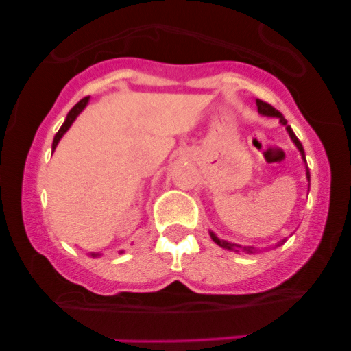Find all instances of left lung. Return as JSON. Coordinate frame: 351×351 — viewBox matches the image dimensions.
<instances>
[{"mask_svg":"<svg viewBox=\"0 0 351 351\" xmlns=\"http://www.w3.org/2000/svg\"><path fill=\"white\" fill-rule=\"evenodd\" d=\"M256 105H258V112L261 113V115H268V117H277L278 120H280L282 123H284V125L287 127V132H289V136L292 137V141H293V144H295L297 147H299V151H300V154H302V158H304V161H306V154H304V147H302V144H300V141L297 139L295 137V134H293V130L290 129V125H287V120H285V117L282 115L280 112H278L277 108H274L271 107L270 104H267V101H263V100H256ZM307 180H309V169H307ZM210 238H212V241H214L215 244H219V246L221 247H226V250H231V251H236V253H238V251H246V253H256V247H253V246H239V244H234V243H226V241H222V239H219L217 236L214 234V232H210Z\"/></svg>","mask_w":351,"mask_h":351,"instance_id":"1","label":"left lung"}]
</instances>
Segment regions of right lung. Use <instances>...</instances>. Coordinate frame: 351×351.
I'll return each instance as SVG.
<instances>
[{
	"instance_id": "add662e5",
	"label": "right lung",
	"mask_w": 351,
	"mask_h": 351,
	"mask_svg": "<svg viewBox=\"0 0 351 351\" xmlns=\"http://www.w3.org/2000/svg\"><path fill=\"white\" fill-rule=\"evenodd\" d=\"M86 104H88V97H84V98H81V100L77 101V104L74 105V107L69 110V113H67V117H66L64 123H62V125H61V129H59V130H58V134H56V137H54V143H52V151L56 149V146H58V143H59V141H61V137L64 136V132H66V130L69 129V127H71V123L74 122V119H76V117L80 115V113H81V110H83L84 107H86Z\"/></svg>"
}]
</instances>
